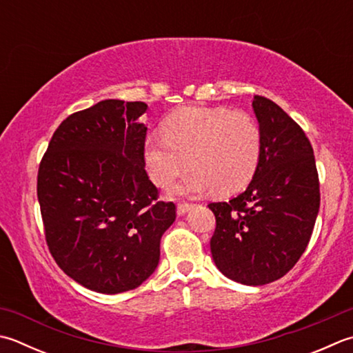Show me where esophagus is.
Here are the masks:
<instances>
[{"instance_id":"obj_1","label":"esophagus","mask_w":353,"mask_h":353,"mask_svg":"<svg viewBox=\"0 0 353 353\" xmlns=\"http://www.w3.org/2000/svg\"><path fill=\"white\" fill-rule=\"evenodd\" d=\"M191 208H192V203L182 202V203L177 205V214H179V216H183V214L188 212Z\"/></svg>"}]
</instances>
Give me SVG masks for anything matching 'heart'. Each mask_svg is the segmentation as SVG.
<instances>
[{"label": "heart", "mask_w": 353, "mask_h": 353, "mask_svg": "<svg viewBox=\"0 0 353 353\" xmlns=\"http://www.w3.org/2000/svg\"><path fill=\"white\" fill-rule=\"evenodd\" d=\"M260 157L257 121L226 107L179 110L165 123V134L148 136L143 147L151 181L162 188L191 165L172 190L179 196H197L212 188L217 194H234L252 181Z\"/></svg>", "instance_id": "obj_1"}]
</instances>
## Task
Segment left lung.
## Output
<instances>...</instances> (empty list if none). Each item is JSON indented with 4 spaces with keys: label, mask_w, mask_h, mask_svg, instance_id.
<instances>
[{
    "label": "left lung",
    "mask_w": 353,
    "mask_h": 353,
    "mask_svg": "<svg viewBox=\"0 0 353 353\" xmlns=\"http://www.w3.org/2000/svg\"><path fill=\"white\" fill-rule=\"evenodd\" d=\"M252 108L261 131V157L248 188L230 202L210 203L216 216L214 263L225 277L261 286L295 266L320 210L314 150L291 116L263 96Z\"/></svg>",
    "instance_id": "8db88e82"
}]
</instances>
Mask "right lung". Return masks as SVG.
<instances>
[{
	"label": "right lung",
	"instance_id": "add662e5",
	"mask_svg": "<svg viewBox=\"0 0 353 353\" xmlns=\"http://www.w3.org/2000/svg\"><path fill=\"white\" fill-rule=\"evenodd\" d=\"M145 102L105 99L54 131L38 170L46 241L68 277L101 294L131 291L161 259L176 205L145 171Z\"/></svg>",
	"mask_w": 353,
	"mask_h": 353
}]
</instances>
